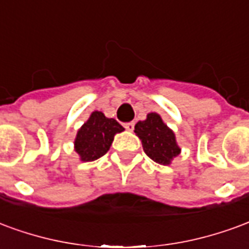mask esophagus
Listing matches in <instances>:
<instances>
[{"label": "esophagus", "mask_w": 249, "mask_h": 249, "mask_svg": "<svg viewBox=\"0 0 249 249\" xmlns=\"http://www.w3.org/2000/svg\"><path fill=\"white\" fill-rule=\"evenodd\" d=\"M134 126H135V123L134 122L124 123V128H126L127 131H132V130H134Z\"/></svg>", "instance_id": "esophagus-1"}]
</instances>
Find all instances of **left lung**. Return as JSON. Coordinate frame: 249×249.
Instances as JSON below:
<instances>
[{
  "instance_id": "obj_1",
  "label": "left lung",
  "mask_w": 249,
  "mask_h": 249,
  "mask_svg": "<svg viewBox=\"0 0 249 249\" xmlns=\"http://www.w3.org/2000/svg\"><path fill=\"white\" fill-rule=\"evenodd\" d=\"M135 134L142 141L143 150L154 162L168 166L175 157L180 154L175 134L157 112L147 114L144 121L135 124Z\"/></svg>"
}]
</instances>
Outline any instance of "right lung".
I'll use <instances>...</instances> for the list:
<instances>
[{
  "mask_svg": "<svg viewBox=\"0 0 249 249\" xmlns=\"http://www.w3.org/2000/svg\"><path fill=\"white\" fill-rule=\"evenodd\" d=\"M123 130L115 119L106 118L101 111H94L78 130L74 148L82 162L97 160L110 150L115 134Z\"/></svg>",
  "mask_w": 249,
  "mask_h": 249,
  "instance_id": "1",
  "label": "right lung"
}]
</instances>
